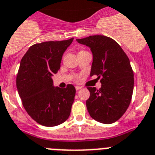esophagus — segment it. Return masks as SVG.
<instances>
[{
  "label": "esophagus",
  "instance_id": "34e87169",
  "mask_svg": "<svg viewBox=\"0 0 155 155\" xmlns=\"http://www.w3.org/2000/svg\"><path fill=\"white\" fill-rule=\"evenodd\" d=\"M75 88H76V90H77V91H78L79 89H81V87H80V86H76V87H75Z\"/></svg>",
  "mask_w": 155,
  "mask_h": 155
}]
</instances>
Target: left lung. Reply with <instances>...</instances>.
I'll return each mask as SVG.
<instances>
[{
    "label": "left lung",
    "mask_w": 155,
    "mask_h": 155,
    "mask_svg": "<svg viewBox=\"0 0 155 155\" xmlns=\"http://www.w3.org/2000/svg\"><path fill=\"white\" fill-rule=\"evenodd\" d=\"M76 41L92 51L90 76L101 78L100 89L88 88L90 92L86 101L88 113L100 123L115 122L126 111L133 96L134 78L129 58L114 40L104 35Z\"/></svg>",
    "instance_id": "left-lung-1"
}]
</instances>
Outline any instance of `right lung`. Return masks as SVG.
Here are the masks:
<instances>
[{"label":"right lung","mask_w":155,"mask_h":155,"mask_svg":"<svg viewBox=\"0 0 155 155\" xmlns=\"http://www.w3.org/2000/svg\"><path fill=\"white\" fill-rule=\"evenodd\" d=\"M73 40L35 44L20 62L17 90L29 115L44 126L60 125L71 114L76 93L74 86L55 87L51 77L60 68L63 53Z\"/></svg>","instance_id":"add662e5"}]
</instances>
